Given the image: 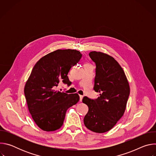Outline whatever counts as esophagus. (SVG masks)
<instances>
[{
	"label": "esophagus",
	"instance_id": "1",
	"mask_svg": "<svg viewBox=\"0 0 156 156\" xmlns=\"http://www.w3.org/2000/svg\"><path fill=\"white\" fill-rule=\"evenodd\" d=\"M83 98V96H81V95H80V101L81 102L82 101V99Z\"/></svg>",
	"mask_w": 156,
	"mask_h": 156
}]
</instances>
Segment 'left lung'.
I'll list each match as a JSON object with an SVG mask.
<instances>
[{
    "label": "left lung",
    "instance_id": "left-lung-1",
    "mask_svg": "<svg viewBox=\"0 0 156 156\" xmlns=\"http://www.w3.org/2000/svg\"><path fill=\"white\" fill-rule=\"evenodd\" d=\"M96 64L94 90L97 99L84 96L83 102L88 107L84 118L87 128L96 133L112 129L123 116L129 96V86L119 63L111 56L100 52L89 54Z\"/></svg>",
    "mask_w": 156,
    "mask_h": 156
}]
</instances>
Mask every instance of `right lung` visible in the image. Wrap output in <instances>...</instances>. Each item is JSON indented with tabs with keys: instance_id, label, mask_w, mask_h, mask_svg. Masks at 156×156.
Masks as SVG:
<instances>
[{
	"instance_id": "add662e5",
	"label": "right lung",
	"mask_w": 156,
	"mask_h": 156,
	"mask_svg": "<svg viewBox=\"0 0 156 156\" xmlns=\"http://www.w3.org/2000/svg\"><path fill=\"white\" fill-rule=\"evenodd\" d=\"M81 57L76 50L58 49L44 56L34 66L24 93L30 113L42 130L59 129L66 110L79 101L78 94L60 92L56 87L60 83L71 85L68 73Z\"/></svg>"
}]
</instances>
